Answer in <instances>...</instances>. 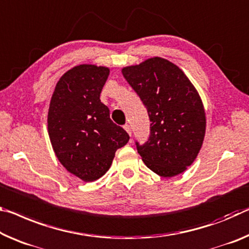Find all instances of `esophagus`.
I'll return each instance as SVG.
<instances>
[{"label": "esophagus", "mask_w": 249, "mask_h": 249, "mask_svg": "<svg viewBox=\"0 0 249 249\" xmlns=\"http://www.w3.org/2000/svg\"><path fill=\"white\" fill-rule=\"evenodd\" d=\"M124 129H125V131H126V132H127V133H128V135H129V136H131V135H132V131H131V126H129L128 124H125V125H124Z\"/></svg>", "instance_id": "esophagus-1"}]
</instances>
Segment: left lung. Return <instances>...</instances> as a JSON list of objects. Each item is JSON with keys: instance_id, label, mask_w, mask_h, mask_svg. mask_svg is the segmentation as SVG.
Returning <instances> with one entry per match:
<instances>
[{"instance_id": "obj_1", "label": "left lung", "mask_w": 249, "mask_h": 249, "mask_svg": "<svg viewBox=\"0 0 249 249\" xmlns=\"http://www.w3.org/2000/svg\"><path fill=\"white\" fill-rule=\"evenodd\" d=\"M122 73L147 108L151 135L137 152L151 171L161 177L185 172L202 147L206 115L195 86L178 66L151 57Z\"/></svg>"}]
</instances>
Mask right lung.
Here are the masks:
<instances>
[{"label":"right lung","instance_id":"1","mask_svg":"<svg viewBox=\"0 0 249 249\" xmlns=\"http://www.w3.org/2000/svg\"><path fill=\"white\" fill-rule=\"evenodd\" d=\"M108 75L105 66H74L63 74L51 98L47 131L53 151L71 174L84 181L103 176L115 152L129 140L100 100Z\"/></svg>","mask_w":249,"mask_h":249}]
</instances>
